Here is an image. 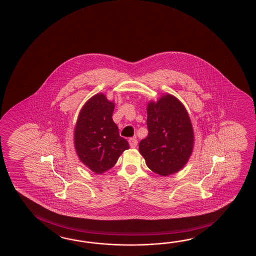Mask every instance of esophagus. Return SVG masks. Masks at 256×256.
Wrapping results in <instances>:
<instances>
[{
  "label": "esophagus",
  "mask_w": 256,
  "mask_h": 256,
  "mask_svg": "<svg viewBox=\"0 0 256 256\" xmlns=\"http://www.w3.org/2000/svg\"><path fill=\"white\" fill-rule=\"evenodd\" d=\"M137 140L136 137H132L129 139V144H130V146L132 148H136L137 146Z\"/></svg>",
  "instance_id": "1"
}]
</instances>
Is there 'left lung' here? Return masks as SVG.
I'll return each mask as SVG.
<instances>
[{"mask_svg":"<svg viewBox=\"0 0 256 256\" xmlns=\"http://www.w3.org/2000/svg\"><path fill=\"white\" fill-rule=\"evenodd\" d=\"M148 134L139 143L146 166L156 174L168 176L184 166L194 148L190 117L174 96H162L148 105Z\"/></svg>","mask_w":256,"mask_h":256,"instance_id":"8db88e82","label":"left lung"}]
</instances>
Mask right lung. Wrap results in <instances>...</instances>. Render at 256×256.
<instances>
[{
  "instance_id": "add662e5",
  "label": "right lung",
  "mask_w": 256,
  "mask_h": 256,
  "mask_svg": "<svg viewBox=\"0 0 256 256\" xmlns=\"http://www.w3.org/2000/svg\"><path fill=\"white\" fill-rule=\"evenodd\" d=\"M114 103L96 94L84 105L74 129V148L81 160L96 174L110 170L129 144L113 122Z\"/></svg>"
}]
</instances>
